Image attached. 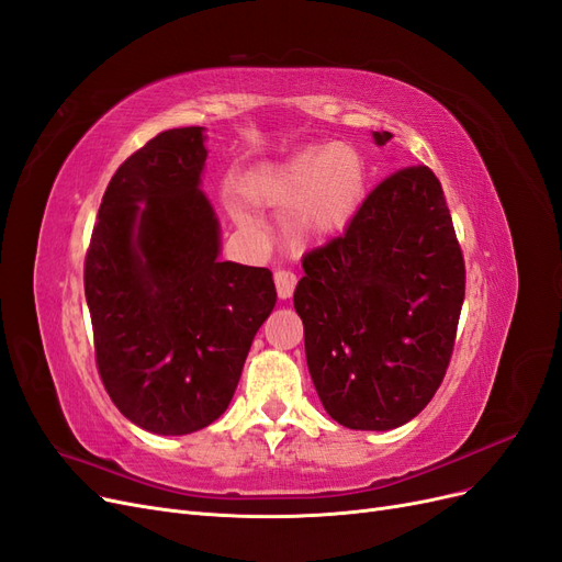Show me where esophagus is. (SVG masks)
<instances>
[{
  "mask_svg": "<svg viewBox=\"0 0 562 562\" xmlns=\"http://www.w3.org/2000/svg\"><path fill=\"white\" fill-rule=\"evenodd\" d=\"M274 283H277V293L281 300H288L290 295L295 293V285H297V277L293 272H288V269H279L274 272Z\"/></svg>",
  "mask_w": 562,
  "mask_h": 562,
  "instance_id": "obj_1",
  "label": "esophagus"
}]
</instances>
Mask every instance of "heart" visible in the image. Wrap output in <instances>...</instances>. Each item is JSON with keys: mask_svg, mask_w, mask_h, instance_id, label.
<instances>
[{"mask_svg": "<svg viewBox=\"0 0 562 562\" xmlns=\"http://www.w3.org/2000/svg\"><path fill=\"white\" fill-rule=\"evenodd\" d=\"M364 171L346 144L306 148L285 162L250 173L244 195L262 206H293V229L302 241L337 235L353 218L362 198ZM237 218L246 221L241 211Z\"/></svg>", "mask_w": 562, "mask_h": 562, "instance_id": "1", "label": "heart"}]
</instances>
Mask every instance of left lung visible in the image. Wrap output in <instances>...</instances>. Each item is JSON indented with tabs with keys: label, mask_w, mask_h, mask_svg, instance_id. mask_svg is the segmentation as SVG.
I'll list each match as a JSON object with an SVG mask.
<instances>
[{
	"label": "left lung",
	"mask_w": 562,
	"mask_h": 562,
	"mask_svg": "<svg viewBox=\"0 0 562 562\" xmlns=\"http://www.w3.org/2000/svg\"><path fill=\"white\" fill-rule=\"evenodd\" d=\"M391 132H374L376 146ZM295 312L316 393L339 425L393 430L447 374L465 262L443 190L425 167L381 181L344 237L302 258Z\"/></svg>",
	"instance_id": "1"
}]
</instances>
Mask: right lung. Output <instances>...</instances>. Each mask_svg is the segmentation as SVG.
<instances>
[{
    "label": "right lung",
    "mask_w": 562,
    "mask_h": 562,
    "mask_svg": "<svg viewBox=\"0 0 562 562\" xmlns=\"http://www.w3.org/2000/svg\"><path fill=\"white\" fill-rule=\"evenodd\" d=\"M204 127L160 132L119 167L86 256L102 383L134 425L190 435L237 391L248 348L277 304L272 272L221 262L202 192Z\"/></svg>",
    "instance_id": "obj_1"
}]
</instances>
